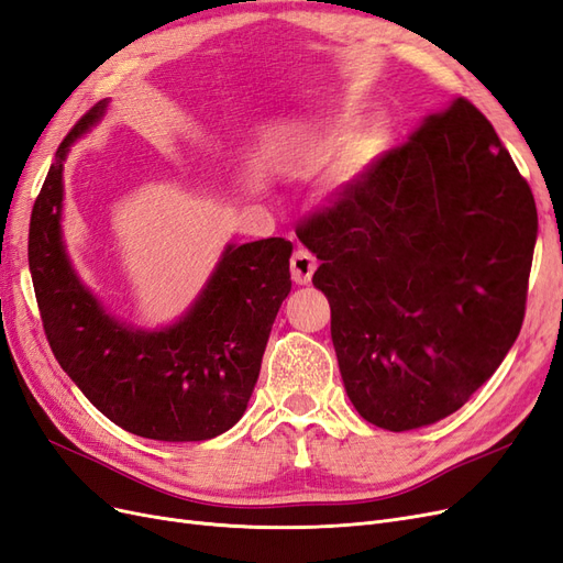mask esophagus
<instances>
[{
  "mask_svg": "<svg viewBox=\"0 0 563 563\" xmlns=\"http://www.w3.org/2000/svg\"><path fill=\"white\" fill-rule=\"evenodd\" d=\"M317 269V258L308 249H296L291 255V279L296 284H310Z\"/></svg>",
  "mask_w": 563,
  "mask_h": 563,
  "instance_id": "1",
  "label": "esophagus"
}]
</instances>
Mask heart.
I'll return each instance as SVG.
<instances>
[{
  "label": "heart",
  "instance_id": "heart-1",
  "mask_svg": "<svg viewBox=\"0 0 563 563\" xmlns=\"http://www.w3.org/2000/svg\"><path fill=\"white\" fill-rule=\"evenodd\" d=\"M389 122L385 117H373L371 122L356 129L354 117H333L323 124L314 141V155L321 162L339 157L333 166V178L338 190L354 187L371 172L389 147Z\"/></svg>",
  "mask_w": 563,
  "mask_h": 563
}]
</instances>
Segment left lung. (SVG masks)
Masks as SVG:
<instances>
[{
	"instance_id": "8db88e82",
	"label": "left lung",
	"mask_w": 563,
	"mask_h": 563,
	"mask_svg": "<svg viewBox=\"0 0 563 563\" xmlns=\"http://www.w3.org/2000/svg\"><path fill=\"white\" fill-rule=\"evenodd\" d=\"M536 236L531 187L465 98L298 228L364 420L424 428L496 373L521 331Z\"/></svg>"
}]
</instances>
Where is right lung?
<instances>
[{
	"label": "right lung",
	"instance_id": "add662e5",
	"mask_svg": "<svg viewBox=\"0 0 563 563\" xmlns=\"http://www.w3.org/2000/svg\"><path fill=\"white\" fill-rule=\"evenodd\" d=\"M100 100L65 135L30 218L27 261L48 345L60 368L119 428L157 441H203L244 416L272 323L291 291L294 244H228L174 323L141 329L106 310L63 242V168L106 117Z\"/></svg>",
	"mask_w": 563,
	"mask_h": 563
}]
</instances>
